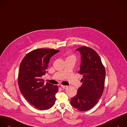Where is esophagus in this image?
<instances>
[{
	"mask_svg": "<svg viewBox=\"0 0 127 127\" xmlns=\"http://www.w3.org/2000/svg\"><path fill=\"white\" fill-rule=\"evenodd\" d=\"M61 86V87H62V88H63V89H66V88H67V86H65V85H62Z\"/></svg>",
	"mask_w": 127,
	"mask_h": 127,
	"instance_id": "obj_1",
	"label": "esophagus"
}]
</instances>
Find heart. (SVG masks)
Returning a JSON list of instances; mask_svg holds the SVG:
<instances>
[{"label":"heart","mask_w":127,"mask_h":127,"mask_svg":"<svg viewBox=\"0 0 127 127\" xmlns=\"http://www.w3.org/2000/svg\"><path fill=\"white\" fill-rule=\"evenodd\" d=\"M67 58H74L75 59V56L74 55H69Z\"/></svg>","instance_id":"heart-1"}]
</instances>
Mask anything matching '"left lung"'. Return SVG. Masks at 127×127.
I'll use <instances>...</instances> for the list:
<instances>
[{
    "label": "left lung",
    "instance_id": "1",
    "mask_svg": "<svg viewBox=\"0 0 127 127\" xmlns=\"http://www.w3.org/2000/svg\"><path fill=\"white\" fill-rule=\"evenodd\" d=\"M81 55L78 73L83 76L82 86L71 98V104L80 111L92 108L99 101L104 88L105 69L98 54L92 48L83 46L77 49Z\"/></svg>",
    "mask_w": 127,
    "mask_h": 127
}]
</instances>
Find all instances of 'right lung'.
Wrapping results in <instances>:
<instances>
[{"mask_svg": "<svg viewBox=\"0 0 127 127\" xmlns=\"http://www.w3.org/2000/svg\"><path fill=\"white\" fill-rule=\"evenodd\" d=\"M59 51L50 48L33 50L25 55L20 64L18 81L20 91L39 110L48 109L55 104L59 87L48 82L45 85L41 77L47 72L50 58Z\"/></svg>", "mask_w": 127, "mask_h": 127, "instance_id": "1", "label": "right lung"}]
</instances>
